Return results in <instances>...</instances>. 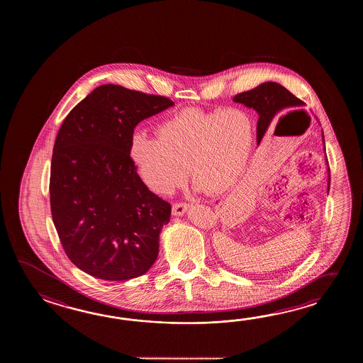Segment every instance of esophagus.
<instances>
[{
	"label": "esophagus",
	"mask_w": 363,
	"mask_h": 363,
	"mask_svg": "<svg viewBox=\"0 0 363 363\" xmlns=\"http://www.w3.org/2000/svg\"><path fill=\"white\" fill-rule=\"evenodd\" d=\"M189 208L188 203H175L172 206V216H184L185 211Z\"/></svg>",
	"instance_id": "1"
}]
</instances>
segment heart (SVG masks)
Instances as JSON below:
<instances>
[{"label": "heart", "mask_w": 363, "mask_h": 363, "mask_svg": "<svg viewBox=\"0 0 363 363\" xmlns=\"http://www.w3.org/2000/svg\"><path fill=\"white\" fill-rule=\"evenodd\" d=\"M255 123L241 108L184 110L157 127V138L135 132L130 158L150 191L167 196L184 184L222 194L239 182L255 145Z\"/></svg>", "instance_id": "1"}]
</instances>
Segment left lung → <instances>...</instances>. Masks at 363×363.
I'll list each match as a JSON object with an SVG mask.
<instances>
[{
    "label": "left lung",
    "instance_id": "8db88e82",
    "mask_svg": "<svg viewBox=\"0 0 363 363\" xmlns=\"http://www.w3.org/2000/svg\"><path fill=\"white\" fill-rule=\"evenodd\" d=\"M235 102L242 104L244 106L255 110L258 114V123H257V145L261 144L264 135L272 128L274 123H277L278 116L284 111L286 108H301L305 104L297 97H294L283 85L275 82H266L263 84L255 86V89H250L247 92H242L235 96ZM322 140L324 136L322 132ZM325 153V147H324ZM325 164H327V174H328V186L327 193L330 192V167L325 155Z\"/></svg>",
    "mask_w": 363,
    "mask_h": 363
}]
</instances>
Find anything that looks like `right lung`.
Masks as SVG:
<instances>
[{
    "mask_svg": "<svg viewBox=\"0 0 363 363\" xmlns=\"http://www.w3.org/2000/svg\"><path fill=\"white\" fill-rule=\"evenodd\" d=\"M172 101L97 86L63 121L50 167V208L69 261L94 278L123 281L144 275L170 222L169 202L150 192L130 158L138 124Z\"/></svg>",
    "mask_w": 363,
    "mask_h": 363,
    "instance_id": "obj_1",
    "label": "right lung"
}]
</instances>
